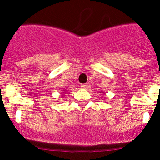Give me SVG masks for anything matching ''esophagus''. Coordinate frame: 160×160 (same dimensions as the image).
<instances>
[{"label": "esophagus", "mask_w": 160, "mask_h": 160, "mask_svg": "<svg viewBox=\"0 0 160 160\" xmlns=\"http://www.w3.org/2000/svg\"><path fill=\"white\" fill-rule=\"evenodd\" d=\"M80 87H81L82 89H86V84H80Z\"/></svg>", "instance_id": "obj_1"}]
</instances>
